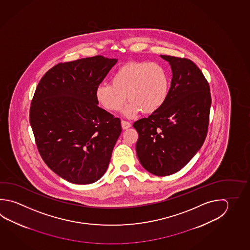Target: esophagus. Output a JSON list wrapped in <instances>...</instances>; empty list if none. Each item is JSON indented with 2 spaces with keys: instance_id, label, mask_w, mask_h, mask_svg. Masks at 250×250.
<instances>
[{
  "instance_id": "esophagus-1",
  "label": "esophagus",
  "mask_w": 250,
  "mask_h": 250,
  "mask_svg": "<svg viewBox=\"0 0 250 250\" xmlns=\"http://www.w3.org/2000/svg\"><path fill=\"white\" fill-rule=\"evenodd\" d=\"M122 127H123V129H127L128 127H131V123L127 122V121H125V120H123L122 121Z\"/></svg>"
}]
</instances>
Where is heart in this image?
<instances>
[{
  "mask_svg": "<svg viewBox=\"0 0 250 250\" xmlns=\"http://www.w3.org/2000/svg\"><path fill=\"white\" fill-rule=\"evenodd\" d=\"M112 83H101L96 88L98 103L109 112L122 108L126 96L130 101L125 114L132 116L140 110L152 114L159 110L167 99L170 77L167 70L158 62H128L115 71Z\"/></svg>",
  "mask_w": 250,
  "mask_h": 250,
  "instance_id": "obj_1",
  "label": "heart"
}]
</instances>
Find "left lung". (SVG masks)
<instances>
[{
    "instance_id": "obj_1",
    "label": "left lung",
    "mask_w": 250,
    "mask_h": 250,
    "mask_svg": "<svg viewBox=\"0 0 250 250\" xmlns=\"http://www.w3.org/2000/svg\"><path fill=\"white\" fill-rule=\"evenodd\" d=\"M160 56L173 71L167 99L133 127L138 133L136 150L142 166L154 175L167 176L184 167L203 146L211 97L209 83L191 60Z\"/></svg>"
}]
</instances>
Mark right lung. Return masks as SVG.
Returning <instances> with one entry per match:
<instances>
[{"label": "right lung", "mask_w": 250, "mask_h": 250, "mask_svg": "<svg viewBox=\"0 0 250 250\" xmlns=\"http://www.w3.org/2000/svg\"><path fill=\"white\" fill-rule=\"evenodd\" d=\"M116 62L102 55L60 62L41 78L32 98L30 123L41 158L74 184L104 175L122 133L120 118L98 106L95 97Z\"/></svg>", "instance_id": "add662e5"}]
</instances>
